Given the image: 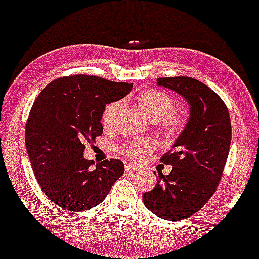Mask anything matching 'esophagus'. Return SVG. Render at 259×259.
Listing matches in <instances>:
<instances>
[{"label": "esophagus", "mask_w": 259, "mask_h": 259, "mask_svg": "<svg viewBox=\"0 0 259 259\" xmlns=\"http://www.w3.org/2000/svg\"><path fill=\"white\" fill-rule=\"evenodd\" d=\"M138 168H139V166L133 165V164H126L125 165V171L126 172H134V171H137Z\"/></svg>", "instance_id": "1"}]
</instances>
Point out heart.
Returning <instances> with one entry per match:
<instances>
[{"instance_id":"obj_1","label":"heart","mask_w":259,"mask_h":259,"mask_svg":"<svg viewBox=\"0 0 259 259\" xmlns=\"http://www.w3.org/2000/svg\"><path fill=\"white\" fill-rule=\"evenodd\" d=\"M137 102L146 116L153 121H159L162 131L166 134L175 136L182 131L185 121L182 115L172 112L175 107V101L165 92L157 90L145 91L138 95ZM120 106L121 105L119 101H113L106 105L101 116L105 128H111L114 125L116 118H118ZM153 141L140 139L126 144L125 146H122L121 152L126 157L139 159L150 153L153 150Z\"/></svg>"}]
</instances>
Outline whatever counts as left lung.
<instances>
[{
	"instance_id": "1",
	"label": "left lung",
	"mask_w": 259,
	"mask_h": 259,
	"mask_svg": "<svg viewBox=\"0 0 259 259\" xmlns=\"http://www.w3.org/2000/svg\"><path fill=\"white\" fill-rule=\"evenodd\" d=\"M157 84L185 99L190 118L172 150L161 158L172 166L171 173L159 172L157 185L143 194V200L158 217L183 221L199 211L215 192L229 155L231 122L224 101L200 81L160 77Z\"/></svg>"
}]
</instances>
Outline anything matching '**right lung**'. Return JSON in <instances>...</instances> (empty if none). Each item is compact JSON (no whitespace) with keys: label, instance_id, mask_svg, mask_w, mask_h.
Here are the masks:
<instances>
[{"label":"right lung","instance_id":"obj_1","mask_svg":"<svg viewBox=\"0 0 259 259\" xmlns=\"http://www.w3.org/2000/svg\"><path fill=\"white\" fill-rule=\"evenodd\" d=\"M133 83L74 75L56 79L38 94L26 125V148L34 175L53 203L67 211L97 206L125 172L118 159L92 167L86 143L101 136L106 105L132 91Z\"/></svg>","mask_w":259,"mask_h":259}]
</instances>
